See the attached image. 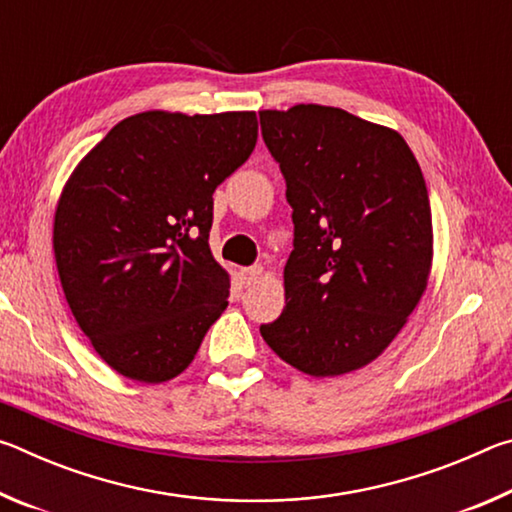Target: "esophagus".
<instances>
[{
    "label": "esophagus",
    "mask_w": 512,
    "mask_h": 512,
    "mask_svg": "<svg viewBox=\"0 0 512 512\" xmlns=\"http://www.w3.org/2000/svg\"><path fill=\"white\" fill-rule=\"evenodd\" d=\"M262 275H264L262 266H250L241 271V282H244V287H253V284H257Z\"/></svg>",
    "instance_id": "obj_1"
}]
</instances>
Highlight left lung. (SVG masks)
I'll list each match as a JSON object with an SVG mask.
<instances>
[{
    "label": "left lung",
    "mask_w": 512,
    "mask_h": 512,
    "mask_svg": "<svg viewBox=\"0 0 512 512\" xmlns=\"http://www.w3.org/2000/svg\"><path fill=\"white\" fill-rule=\"evenodd\" d=\"M264 142L293 207L284 305L259 327L277 357L311 377L375 361L424 296L433 264L427 185L393 128L341 108L262 110Z\"/></svg>",
    "instance_id": "left-lung-1"
}]
</instances>
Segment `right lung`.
Wrapping results in <instances>:
<instances>
[{"mask_svg":"<svg viewBox=\"0 0 512 512\" xmlns=\"http://www.w3.org/2000/svg\"><path fill=\"white\" fill-rule=\"evenodd\" d=\"M257 144V115L146 110L76 164L54 212L65 300L94 352L142 384L178 377L228 307L212 194Z\"/></svg>","mask_w":512,"mask_h":512,"instance_id":"add662e5","label":"right lung"}]
</instances>
